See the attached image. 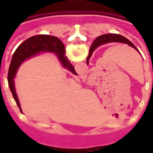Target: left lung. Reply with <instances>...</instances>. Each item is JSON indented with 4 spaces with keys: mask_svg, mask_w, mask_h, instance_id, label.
Wrapping results in <instances>:
<instances>
[{
    "mask_svg": "<svg viewBox=\"0 0 153 153\" xmlns=\"http://www.w3.org/2000/svg\"><path fill=\"white\" fill-rule=\"evenodd\" d=\"M110 42H119V43H123V44H128L130 47H133L136 51H137L138 52H140L139 51V50L136 47V46L132 44V42L129 41L128 39H126V37H124L123 36H121L120 34H115V33H107V34H102L100 35V36H98L97 38L95 39V40L93 42V44L90 47V52H89V55L86 58V63L87 65L89 64V60L90 58L91 57L92 53L97 47H100V46L102 45V44H107V43H110Z\"/></svg>",
    "mask_w": 153,
    "mask_h": 153,
    "instance_id": "8db88e82",
    "label": "left lung"
}]
</instances>
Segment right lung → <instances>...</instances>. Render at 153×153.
Returning a JSON list of instances; mask_svg holds the SVG:
<instances>
[{"mask_svg": "<svg viewBox=\"0 0 153 153\" xmlns=\"http://www.w3.org/2000/svg\"><path fill=\"white\" fill-rule=\"evenodd\" d=\"M40 52H51L54 53L58 56L60 61L64 68L70 70L75 75H77L76 73L74 67L70 62L69 61L67 56L65 55V47L60 39L53 36L46 34H40L33 36L24 41L19 46L13 53L10 62L9 70H8L7 81L10 90L13 94V99L16 101L19 109L22 112L21 104L19 102L18 97L16 93L14 87V78L16 76L17 70L24 60L30 59L36 56Z\"/></svg>", "mask_w": 153, "mask_h": 153, "instance_id": "right-lung-1", "label": "right lung"}]
</instances>
